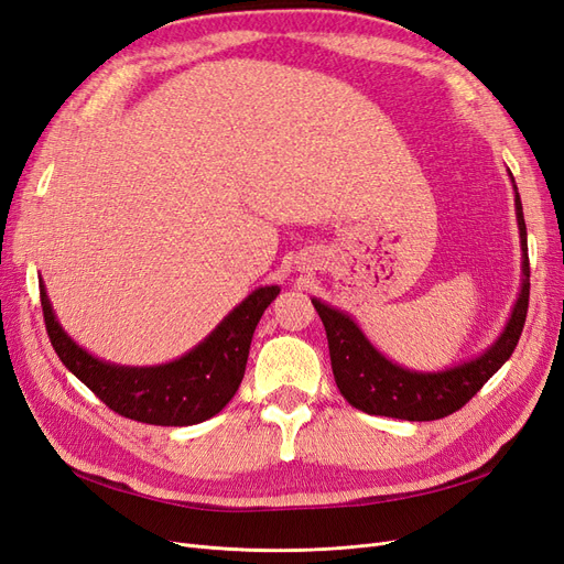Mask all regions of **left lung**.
Instances as JSON below:
<instances>
[{"instance_id": "1", "label": "left lung", "mask_w": 564, "mask_h": 564, "mask_svg": "<svg viewBox=\"0 0 564 564\" xmlns=\"http://www.w3.org/2000/svg\"><path fill=\"white\" fill-rule=\"evenodd\" d=\"M516 191V218L522 247V282L513 311L508 315L503 332L480 355L466 362L440 371H416L392 362L348 313L313 299L317 315L329 340V357L336 386L355 409L373 416H390L402 421H435L454 414L497 373L513 355L529 305V256L527 226L522 202L513 174L508 172Z\"/></svg>"}]
</instances>
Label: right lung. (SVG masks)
Segmentation results:
<instances>
[{
  "mask_svg": "<svg viewBox=\"0 0 564 564\" xmlns=\"http://www.w3.org/2000/svg\"><path fill=\"white\" fill-rule=\"evenodd\" d=\"M278 294V284L253 289L207 338L172 362L124 367L100 360L67 336L40 280L46 332L61 362L112 412L152 425L202 423L232 400L245 377L256 324Z\"/></svg>",
  "mask_w": 564,
  "mask_h": 564,
  "instance_id": "right-lung-1",
  "label": "right lung"
}]
</instances>
